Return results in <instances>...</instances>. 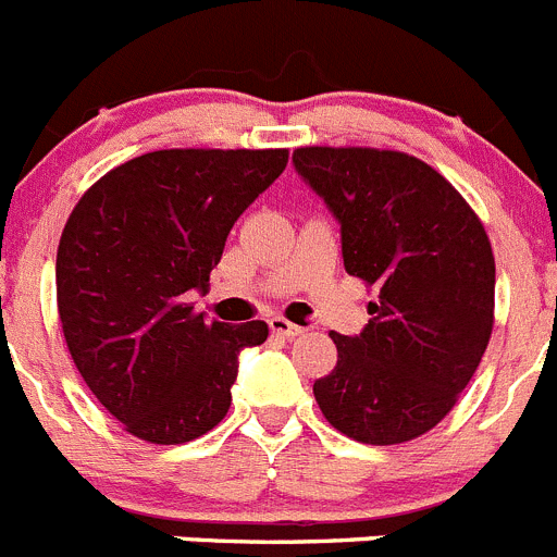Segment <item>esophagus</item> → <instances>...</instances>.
<instances>
[{
  "instance_id": "esophagus-1",
  "label": "esophagus",
  "mask_w": 557,
  "mask_h": 557,
  "mask_svg": "<svg viewBox=\"0 0 557 557\" xmlns=\"http://www.w3.org/2000/svg\"><path fill=\"white\" fill-rule=\"evenodd\" d=\"M270 331H273L275 336H284V339H295V336L304 334V325H295L289 323V320L284 318H270Z\"/></svg>"
}]
</instances>
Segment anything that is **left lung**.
I'll list each match as a JSON object with an SVG mask.
<instances>
[{
    "label": "left lung",
    "instance_id": "left-lung-1",
    "mask_svg": "<svg viewBox=\"0 0 557 557\" xmlns=\"http://www.w3.org/2000/svg\"><path fill=\"white\" fill-rule=\"evenodd\" d=\"M293 162L339 221L345 270L379 289L361 334H331L336 367L314 381V400L356 442H411L450 414L486 354V228L442 173L403 151L304 146Z\"/></svg>",
    "mask_w": 557,
    "mask_h": 557
}]
</instances>
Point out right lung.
I'll return each mask as SVG.
<instances>
[{
    "mask_svg": "<svg viewBox=\"0 0 557 557\" xmlns=\"http://www.w3.org/2000/svg\"><path fill=\"white\" fill-rule=\"evenodd\" d=\"M287 149H165L96 182L58 245L65 345L96 400L132 436L182 445L226 417L237 356L268 325L193 312L234 221L287 168Z\"/></svg>",
    "mask_w": 557,
    "mask_h": 557,
    "instance_id": "right-lung-1",
    "label": "right lung"
}]
</instances>
